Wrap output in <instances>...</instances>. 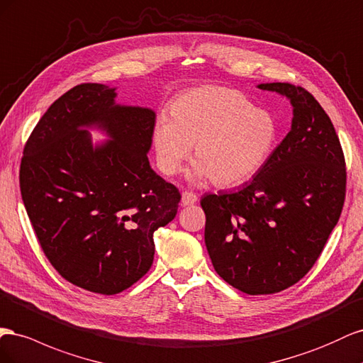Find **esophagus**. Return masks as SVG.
I'll use <instances>...</instances> for the list:
<instances>
[{
	"instance_id": "34e87169",
	"label": "esophagus",
	"mask_w": 363,
	"mask_h": 363,
	"mask_svg": "<svg viewBox=\"0 0 363 363\" xmlns=\"http://www.w3.org/2000/svg\"><path fill=\"white\" fill-rule=\"evenodd\" d=\"M198 202V196H196L194 193H189V191H184L182 193V198H181V203L184 206H189V205H193Z\"/></svg>"
}]
</instances>
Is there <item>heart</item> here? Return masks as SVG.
I'll use <instances>...</instances> for the list:
<instances>
[{
	"label": "heart",
	"instance_id": "obj_1",
	"mask_svg": "<svg viewBox=\"0 0 363 363\" xmlns=\"http://www.w3.org/2000/svg\"><path fill=\"white\" fill-rule=\"evenodd\" d=\"M278 123L258 109L243 92L225 86H201L178 96L170 117L161 116L153 129V146L162 173L176 174L194 146L191 179L211 178L233 187L266 164L277 144Z\"/></svg>",
	"mask_w": 363,
	"mask_h": 363
}]
</instances>
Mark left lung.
I'll return each mask as SVG.
<instances>
[{"label": "left lung", "mask_w": 363, "mask_h": 363, "mask_svg": "<svg viewBox=\"0 0 363 363\" xmlns=\"http://www.w3.org/2000/svg\"><path fill=\"white\" fill-rule=\"evenodd\" d=\"M294 106L291 132L240 190L205 194V245L228 284L247 295L281 292L323 252L345 201L347 169L330 117L292 84H262Z\"/></svg>", "instance_id": "left-lung-1"}]
</instances>
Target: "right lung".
Segmentation results:
<instances>
[{
    "instance_id": "1",
    "label": "right lung",
    "mask_w": 363,
    "mask_h": 363,
    "mask_svg": "<svg viewBox=\"0 0 363 363\" xmlns=\"http://www.w3.org/2000/svg\"><path fill=\"white\" fill-rule=\"evenodd\" d=\"M116 88L82 84L38 121L19 169L40 247L67 281L116 295L146 275L153 233L174 219L181 194L149 164L155 112L116 103ZM97 127L110 140L94 147Z\"/></svg>"
}]
</instances>
